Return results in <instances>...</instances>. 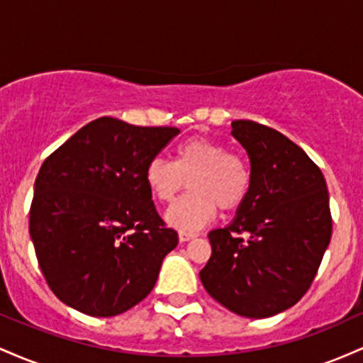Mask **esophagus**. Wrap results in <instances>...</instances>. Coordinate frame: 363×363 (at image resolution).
Instances as JSON below:
<instances>
[{"label": "esophagus", "mask_w": 363, "mask_h": 363, "mask_svg": "<svg viewBox=\"0 0 363 363\" xmlns=\"http://www.w3.org/2000/svg\"><path fill=\"white\" fill-rule=\"evenodd\" d=\"M194 237L196 234H189V232H179V240H181V242H189Z\"/></svg>", "instance_id": "obj_1"}]
</instances>
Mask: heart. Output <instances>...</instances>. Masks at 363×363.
Listing matches in <instances>:
<instances>
[{
  "label": "heart",
  "instance_id": "b5f03b06",
  "mask_svg": "<svg viewBox=\"0 0 363 363\" xmlns=\"http://www.w3.org/2000/svg\"><path fill=\"white\" fill-rule=\"evenodd\" d=\"M145 179L152 194L162 203L176 201L189 181L191 193L167 211V222L181 232L206 227L218 208L223 211L239 208L251 187V170L244 157L203 136L179 145L174 162L152 158Z\"/></svg>",
  "mask_w": 363,
  "mask_h": 363
}]
</instances>
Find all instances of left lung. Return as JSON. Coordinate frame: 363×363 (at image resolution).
I'll return each instance as SVG.
<instances>
[{"instance_id": "8db88e82", "label": "left lung", "mask_w": 363, "mask_h": 363, "mask_svg": "<svg viewBox=\"0 0 363 363\" xmlns=\"http://www.w3.org/2000/svg\"><path fill=\"white\" fill-rule=\"evenodd\" d=\"M232 136L251 162V187L235 218L208 234L211 257L199 272L216 302L262 319L295 306L309 290L331 240L323 172L277 129L239 119Z\"/></svg>"}]
</instances>
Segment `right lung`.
I'll use <instances>...</instances> for the list:
<instances>
[{
	"label": "right lung",
	"instance_id": "1",
	"mask_svg": "<svg viewBox=\"0 0 363 363\" xmlns=\"http://www.w3.org/2000/svg\"><path fill=\"white\" fill-rule=\"evenodd\" d=\"M177 135L99 118L44 160L28 230L45 281L66 306L111 318L155 286L179 237L157 213L145 172Z\"/></svg>",
	"mask_w": 363,
	"mask_h": 363
}]
</instances>
